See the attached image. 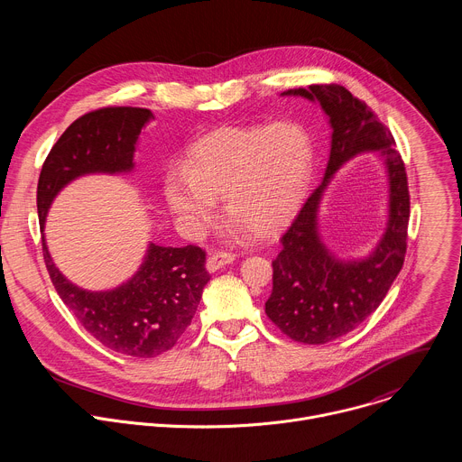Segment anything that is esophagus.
Wrapping results in <instances>:
<instances>
[{"mask_svg": "<svg viewBox=\"0 0 462 462\" xmlns=\"http://www.w3.org/2000/svg\"><path fill=\"white\" fill-rule=\"evenodd\" d=\"M234 259H236V254H232V252H214L207 259V271L208 273H217L225 265H230V263H234Z\"/></svg>", "mask_w": 462, "mask_h": 462, "instance_id": "34e87169", "label": "esophagus"}]
</instances>
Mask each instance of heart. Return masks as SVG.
<instances>
[{
    "instance_id": "b5f03b06",
    "label": "heart",
    "mask_w": 462,
    "mask_h": 462,
    "mask_svg": "<svg viewBox=\"0 0 462 462\" xmlns=\"http://www.w3.org/2000/svg\"><path fill=\"white\" fill-rule=\"evenodd\" d=\"M314 171V146L296 120L226 125L197 141L184 168L162 182L164 201L180 226L197 236L217 216V197L237 230L259 237L282 232L301 208Z\"/></svg>"
}]
</instances>
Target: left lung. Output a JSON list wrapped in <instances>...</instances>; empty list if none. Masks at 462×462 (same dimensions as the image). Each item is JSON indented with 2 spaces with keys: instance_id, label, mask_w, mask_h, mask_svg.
<instances>
[{
  "instance_id": "left-lung-1",
  "label": "left lung",
  "mask_w": 462,
  "mask_h": 462,
  "mask_svg": "<svg viewBox=\"0 0 462 462\" xmlns=\"http://www.w3.org/2000/svg\"><path fill=\"white\" fill-rule=\"evenodd\" d=\"M282 97L318 102L331 125V153L321 184L305 201L282 237V252L273 261V294L267 316L282 331L309 346L333 342L356 328L385 298L399 276L410 221L408 177L391 131L374 111L342 86H309ZM374 152L388 180V216L375 246L360 258H338L319 232V208L324 191L349 161Z\"/></svg>"
}]
</instances>
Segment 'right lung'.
I'll return each instance as SVG.
<instances>
[{"instance_id":"obj_1","label":"right lung","mask_w":462,"mask_h":462,"mask_svg":"<svg viewBox=\"0 0 462 462\" xmlns=\"http://www.w3.org/2000/svg\"><path fill=\"white\" fill-rule=\"evenodd\" d=\"M153 120L143 107H104L75 120L52 146L38 180V217L43 259L52 285L86 331L104 347L135 358L171 349L191 323L210 282L199 246L148 243L141 267L107 291H88L65 278L51 257L45 221L56 195L86 175L135 171L141 131Z\"/></svg>"}]
</instances>
